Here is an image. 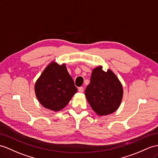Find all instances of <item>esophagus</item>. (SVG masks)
I'll return each instance as SVG.
<instances>
[{"label": "esophagus", "instance_id": "obj_1", "mask_svg": "<svg viewBox=\"0 0 158 158\" xmlns=\"http://www.w3.org/2000/svg\"><path fill=\"white\" fill-rule=\"evenodd\" d=\"M78 92H80V93H83V92H84V88L83 87L78 88Z\"/></svg>", "mask_w": 158, "mask_h": 158}]
</instances>
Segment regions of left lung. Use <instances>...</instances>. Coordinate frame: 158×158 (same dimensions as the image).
<instances>
[{
  "label": "left lung",
  "mask_w": 158,
  "mask_h": 158,
  "mask_svg": "<svg viewBox=\"0 0 158 158\" xmlns=\"http://www.w3.org/2000/svg\"><path fill=\"white\" fill-rule=\"evenodd\" d=\"M85 96L96 114L105 116L118 109L123 96V88L110 69L105 72L102 70V66H99L92 70Z\"/></svg>",
  "instance_id": "1"
}]
</instances>
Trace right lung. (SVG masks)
I'll list each match as a JSON object with an SVG mask.
<instances>
[{
	"mask_svg": "<svg viewBox=\"0 0 158 158\" xmlns=\"http://www.w3.org/2000/svg\"><path fill=\"white\" fill-rule=\"evenodd\" d=\"M35 93L41 105L55 112L66 106L78 89L65 63L50 62L35 84Z\"/></svg>",
	"mask_w": 158,
	"mask_h": 158,
	"instance_id": "obj_1",
	"label": "right lung"
}]
</instances>
